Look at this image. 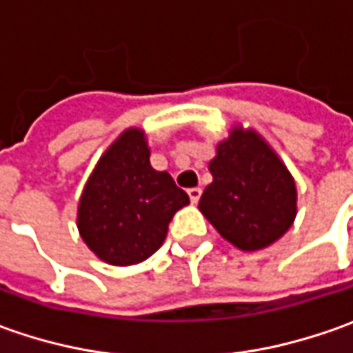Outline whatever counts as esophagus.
<instances>
[{"mask_svg": "<svg viewBox=\"0 0 353 353\" xmlns=\"http://www.w3.org/2000/svg\"><path fill=\"white\" fill-rule=\"evenodd\" d=\"M200 194H202V190L200 188H188V198H190V202L192 204H196L198 200H200Z\"/></svg>", "mask_w": 353, "mask_h": 353, "instance_id": "1", "label": "esophagus"}]
</instances>
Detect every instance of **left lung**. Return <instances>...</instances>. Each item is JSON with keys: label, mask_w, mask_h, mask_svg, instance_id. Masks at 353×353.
<instances>
[{"label": "left lung", "mask_w": 353, "mask_h": 353, "mask_svg": "<svg viewBox=\"0 0 353 353\" xmlns=\"http://www.w3.org/2000/svg\"><path fill=\"white\" fill-rule=\"evenodd\" d=\"M212 183L198 208L216 232L241 251L273 245L296 218V183L255 129L237 123L208 163Z\"/></svg>", "instance_id": "8db88e82"}]
</instances>
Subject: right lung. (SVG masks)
<instances>
[{
	"label": "right lung",
	"instance_id": "obj_1",
	"mask_svg": "<svg viewBox=\"0 0 353 353\" xmlns=\"http://www.w3.org/2000/svg\"><path fill=\"white\" fill-rule=\"evenodd\" d=\"M141 128H129L98 159L78 200L76 225L103 263L128 267L149 259L169 222L190 200L167 170L151 167Z\"/></svg>",
	"mask_w": 353,
	"mask_h": 353
}]
</instances>
